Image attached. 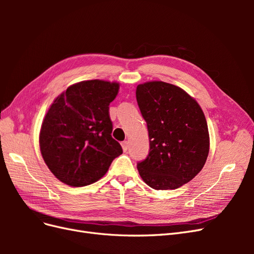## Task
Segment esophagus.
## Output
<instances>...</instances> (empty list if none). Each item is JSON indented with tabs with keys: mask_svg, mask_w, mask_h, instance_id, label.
<instances>
[{
	"mask_svg": "<svg viewBox=\"0 0 254 254\" xmlns=\"http://www.w3.org/2000/svg\"><path fill=\"white\" fill-rule=\"evenodd\" d=\"M121 145H122V147H123V150L127 151V149H128V142H127V141H124V142L121 143Z\"/></svg>",
	"mask_w": 254,
	"mask_h": 254,
	"instance_id": "1",
	"label": "esophagus"
}]
</instances>
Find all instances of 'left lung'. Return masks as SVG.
<instances>
[{
  "label": "left lung",
  "mask_w": 254,
  "mask_h": 254,
  "mask_svg": "<svg viewBox=\"0 0 254 254\" xmlns=\"http://www.w3.org/2000/svg\"><path fill=\"white\" fill-rule=\"evenodd\" d=\"M135 95L149 136V153L137 171L152 189H178L202 170L209 155L203 111L186 91L163 81L139 84Z\"/></svg>",
  "instance_id": "left-lung-1"
}]
</instances>
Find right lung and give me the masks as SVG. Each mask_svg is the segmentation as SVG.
<instances>
[{
  "mask_svg": "<svg viewBox=\"0 0 254 254\" xmlns=\"http://www.w3.org/2000/svg\"><path fill=\"white\" fill-rule=\"evenodd\" d=\"M120 84L84 80L68 87L45 114L40 130V151L57 179L79 188L99 180L112 161L123 153L111 136L109 105Z\"/></svg>",
  "mask_w": 254,
  "mask_h": 254,
  "instance_id": "1",
  "label": "right lung"
}]
</instances>
